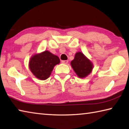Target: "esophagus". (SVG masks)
Here are the masks:
<instances>
[{
    "label": "esophagus",
    "instance_id": "1",
    "mask_svg": "<svg viewBox=\"0 0 129 129\" xmlns=\"http://www.w3.org/2000/svg\"><path fill=\"white\" fill-rule=\"evenodd\" d=\"M68 62V60H62V63H63V64H67Z\"/></svg>",
    "mask_w": 129,
    "mask_h": 129
}]
</instances>
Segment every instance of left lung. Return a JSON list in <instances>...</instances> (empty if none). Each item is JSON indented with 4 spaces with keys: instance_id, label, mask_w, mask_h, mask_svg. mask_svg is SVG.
Masks as SVG:
<instances>
[{
    "instance_id": "obj_1",
    "label": "left lung",
    "mask_w": 129,
    "mask_h": 129,
    "mask_svg": "<svg viewBox=\"0 0 129 129\" xmlns=\"http://www.w3.org/2000/svg\"><path fill=\"white\" fill-rule=\"evenodd\" d=\"M72 68L78 77L84 78L91 73L93 64L81 52L76 53L74 60L71 61Z\"/></svg>"
}]
</instances>
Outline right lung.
<instances>
[{"mask_svg": "<svg viewBox=\"0 0 129 129\" xmlns=\"http://www.w3.org/2000/svg\"><path fill=\"white\" fill-rule=\"evenodd\" d=\"M60 62L58 57L46 51L32 56L29 61V67L37 78L44 80L49 77L54 67Z\"/></svg>", "mask_w": 129, "mask_h": 129, "instance_id": "add662e5", "label": "right lung"}]
</instances>
